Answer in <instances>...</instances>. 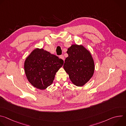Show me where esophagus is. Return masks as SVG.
I'll return each mask as SVG.
<instances>
[{
  "label": "esophagus",
  "instance_id": "obj_1",
  "mask_svg": "<svg viewBox=\"0 0 126 126\" xmlns=\"http://www.w3.org/2000/svg\"><path fill=\"white\" fill-rule=\"evenodd\" d=\"M59 58H60V59H62V60H64V56L63 55H60V56H59Z\"/></svg>",
  "mask_w": 126,
  "mask_h": 126
}]
</instances>
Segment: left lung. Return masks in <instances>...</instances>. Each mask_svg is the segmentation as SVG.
I'll list each match as a JSON object with an SVG mask.
<instances>
[{
	"label": "left lung",
	"mask_w": 126,
	"mask_h": 126,
	"mask_svg": "<svg viewBox=\"0 0 126 126\" xmlns=\"http://www.w3.org/2000/svg\"><path fill=\"white\" fill-rule=\"evenodd\" d=\"M68 56L63 68L74 85L83 86L93 75L95 65L90 52L82 45L74 44L68 49Z\"/></svg>",
	"instance_id": "obj_1"
}]
</instances>
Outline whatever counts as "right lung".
Returning a JSON list of instances; mask_svg holds the SVG:
<instances>
[{"label":"right lung","instance_id":"right-lung-1","mask_svg":"<svg viewBox=\"0 0 126 126\" xmlns=\"http://www.w3.org/2000/svg\"><path fill=\"white\" fill-rule=\"evenodd\" d=\"M64 61L43 49H34L27 57L24 70L29 82L35 88L44 90L51 85Z\"/></svg>","mask_w":126,"mask_h":126}]
</instances>
